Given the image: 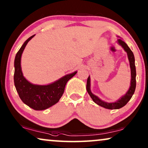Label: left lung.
<instances>
[{"label":"left lung","mask_w":148,"mask_h":148,"mask_svg":"<svg viewBox=\"0 0 148 148\" xmlns=\"http://www.w3.org/2000/svg\"><path fill=\"white\" fill-rule=\"evenodd\" d=\"M119 45H121L122 47L124 48L125 51L127 52V56H128L129 64H130L131 68V86L129 87V89L127 91L126 94L124 96H123L121 98H119L118 100H116L115 102H104L96 96V95L93 94L90 90V77L89 76L87 80V85H86V90L87 92L90 95L91 98L93 100V101L97 104L99 106L104 107L105 108L110 109V110H113V109H119L122 108L127 103L131 100V97L133 96V94H134L135 88H136V69H135V57L134 54H133V52L129 48V47L127 46V44L123 42L121 39H119L117 40Z\"/></svg>","instance_id":"8db88e82"}]
</instances>
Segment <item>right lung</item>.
Returning a JSON list of instances; mask_svg holds the SVG:
<instances>
[{
    "instance_id": "1",
    "label": "right lung",
    "mask_w": 148,
    "mask_h": 148,
    "mask_svg": "<svg viewBox=\"0 0 148 148\" xmlns=\"http://www.w3.org/2000/svg\"><path fill=\"white\" fill-rule=\"evenodd\" d=\"M34 36L29 37L24 42L15 58L14 84L19 98L24 104L36 110H46L56 104L63 94L66 83L77 73V71L62 77L54 83L42 86L32 84L23 75L21 67V58L28 42Z\"/></svg>"
}]
</instances>
